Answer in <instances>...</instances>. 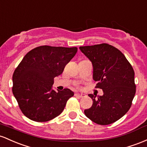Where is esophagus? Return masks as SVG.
<instances>
[{
    "mask_svg": "<svg viewBox=\"0 0 147 147\" xmlns=\"http://www.w3.org/2000/svg\"><path fill=\"white\" fill-rule=\"evenodd\" d=\"M75 96L76 97H79V98H82V97L85 96V94H75Z\"/></svg>",
    "mask_w": 147,
    "mask_h": 147,
    "instance_id": "esophagus-1",
    "label": "esophagus"
}]
</instances>
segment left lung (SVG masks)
<instances>
[{
    "label": "left lung",
    "mask_w": 147,
    "mask_h": 147,
    "mask_svg": "<svg viewBox=\"0 0 147 147\" xmlns=\"http://www.w3.org/2000/svg\"><path fill=\"white\" fill-rule=\"evenodd\" d=\"M80 50L92 62L96 88L103 96H88L93 100L84 110L87 117L100 125H108L121 118L128 111L136 92L135 72L125 55L108 44L80 47Z\"/></svg>",
    "instance_id": "1"
}]
</instances>
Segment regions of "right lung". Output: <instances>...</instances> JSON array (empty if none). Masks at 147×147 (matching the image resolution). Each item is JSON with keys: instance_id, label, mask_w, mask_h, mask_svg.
<instances>
[{"instance_id": "right-lung-1", "label": "right lung", "mask_w": 147, "mask_h": 147, "mask_svg": "<svg viewBox=\"0 0 147 147\" xmlns=\"http://www.w3.org/2000/svg\"><path fill=\"white\" fill-rule=\"evenodd\" d=\"M77 51L76 47L41 46L24 56L13 74L12 92L25 116L44 122L62 113L74 93L67 88L53 90L54 78L62 74Z\"/></svg>"}]
</instances>
